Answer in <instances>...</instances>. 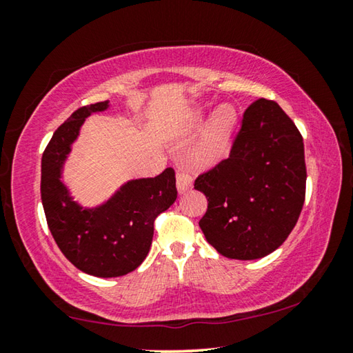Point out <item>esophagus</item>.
Returning <instances> with one entry per match:
<instances>
[{"instance_id": "obj_1", "label": "esophagus", "mask_w": 353, "mask_h": 353, "mask_svg": "<svg viewBox=\"0 0 353 353\" xmlns=\"http://www.w3.org/2000/svg\"><path fill=\"white\" fill-rule=\"evenodd\" d=\"M176 185H177L179 193H185V191L193 187V177H191L187 171L177 170Z\"/></svg>"}]
</instances>
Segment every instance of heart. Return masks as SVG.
I'll return each instance as SVG.
<instances>
[{
  "label": "heart",
  "instance_id": "heart-1",
  "mask_svg": "<svg viewBox=\"0 0 353 353\" xmlns=\"http://www.w3.org/2000/svg\"><path fill=\"white\" fill-rule=\"evenodd\" d=\"M202 112H196L191 121L201 123ZM236 123V110L230 104H224L216 109L202 132L201 139L191 151V163L198 168H213L227 157L230 149L232 132Z\"/></svg>",
  "mask_w": 353,
  "mask_h": 353
}]
</instances>
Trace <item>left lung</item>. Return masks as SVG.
Wrapping results in <instances>:
<instances>
[{
	"label": "left lung",
	"instance_id": "obj_1",
	"mask_svg": "<svg viewBox=\"0 0 353 353\" xmlns=\"http://www.w3.org/2000/svg\"><path fill=\"white\" fill-rule=\"evenodd\" d=\"M305 155L296 124L276 101L250 104L229 159L194 181L208 201L199 221L221 255L256 260L282 246L305 201Z\"/></svg>",
	"mask_w": 353,
	"mask_h": 353
}]
</instances>
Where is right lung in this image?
Here are the masks:
<instances>
[{
  "instance_id": "add662e5",
  "label": "right lung",
  "mask_w": 353,
  "mask_h": 353,
  "mask_svg": "<svg viewBox=\"0 0 353 353\" xmlns=\"http://www.w3.org/2000/svg\"><path fill=\"white\" fill-rule=\"evenodd\" d=\"M109 101L77 109L48 143L41 157V204L48 227L62 254L82 272L94 277L126 276L146 259L154 221L177 198L176 174L134 179L97 207H82L61 181L65 160L81 126L92 113L109 109Z\"/></svg>"
}]
</instances>
